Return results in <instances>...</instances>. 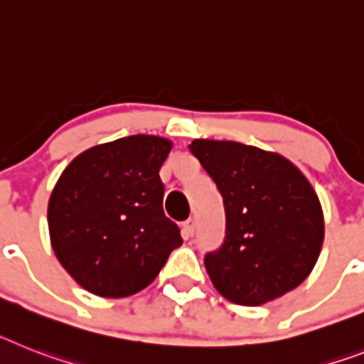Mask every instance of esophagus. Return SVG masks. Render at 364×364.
Here are the masks:
<instances>
[{
	"instance_id": "34e87169",
	"label": "esophagus",
	"mask_w": 364,
	"mask_h": 364,
	"mask_svg": "<svg viewBox=\"0 0 364 364\" xmlns=\"http://www.w3.org/2000/svg\"><path fill=\"white\" fill-rule=\"evenodd\" d=\"M181 228H183V237H185V239H191L192 235H194V220L192 218L185 220Z\"/></svg>"
}]
</instances>
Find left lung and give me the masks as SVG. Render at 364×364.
I'll return each mask as SVG.
<instances>
[{
	"label": "left lung",
	"instance_id": "1",
	"mask_svg": "<svg viewBox=\"0 0 364 364\" xmlns=\"http://www.w3.org/2000/svg\"><path fill=\"white\" fill-rule=\"evenodd\" d=\"M188 149L224 200V242L203 259L216 291L253 307L296 289L323 240L322 207L304 173L281 155L240 142L194 140Z\"/></svg>",
	"mask_w": 364,
	"mask_h": 364
}]
</instances>
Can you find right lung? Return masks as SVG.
<instances>
[{
  "label": "right lung",
  "mask_w": 364,
  "mask_h": 364,
  "mask_svg": "<svg viewBox=\"0 0 364 364\" xmlns=\"http://www.w3.org/2000/svg\"><path fill=\"white\" fill-rule=\"evenodd\" d=\"M170 149L161 136H124L77 155L59 177L48 205L51 246L88 292L124 298L142 291L183 244L163 210L159 170Z\"/></svg>",
  "instance_id": "1"
}]
</instances>
